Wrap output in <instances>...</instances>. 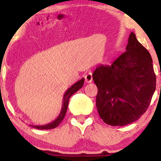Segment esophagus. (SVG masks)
Segmentation results:
<instances>
[{"label":"esophagus","mask_w":161,"mask_h":161,"mask_svg":"<svg viewBox=\"0 0 161 161\" xmlns=\"http://www.w3.org/2000/svg\"><path fill=\"white\" fill-rule=\"evenodd\" d=\"M85 79H86V82L87 83H91L93 80V78H92V73L91 72H88L87 74L85 75Z\"/></svg>","instance_id":"obj_1"}]
</instances>
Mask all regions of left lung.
<instances>
[{
    "label": "left lung",
    "instance_id": "obj_1",
    "mask_svg": "<svg viewBox=\"0 0 161 161\" xmlns=\"http://www.w3.org/2000/svg\"><path fill=\"white\" fill-rule=\"evenodd\" d=\"M152 63L150 53L131 32L126 51L111 65L96 68L92 74L98 90L96 107L106 124L125 125L143 115L156 88Z\"/></svg>",
    "mask_w": 161,
    "mask_h": 161
}]
</instances>
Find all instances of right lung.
<instances>
[{
  "mask_svg": "<svg viewBox=\"0 0 161 161\" xmlns=\"http://www.w3.org/2000/svg\"><path fill=\"white\" fill-rule=\"evenodd\" d=\"M84 78L78 81L77 82H75L74 85H73L70 88H68L66 90L65 94L64 95V97H63V104H62V108L61 110H60V114L57 116L54 120L51 122V123H47V124L45 125H30V126H32L33 128H36L38 129H51L56 128L57 126H58L59 124L61 123L63 119H64V116L66 115V110H67L68 108V104H69V101L70 97L75 93L77 91H79L81 88L83 86V84H84Z\"/></svg>",
  "mask_w": 161,
  "mask_h": 161,
  "instance_id": "1",
  "label": "right lung"
}]
</instances>
